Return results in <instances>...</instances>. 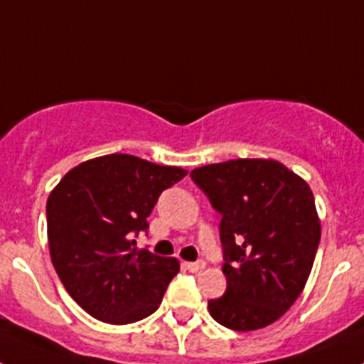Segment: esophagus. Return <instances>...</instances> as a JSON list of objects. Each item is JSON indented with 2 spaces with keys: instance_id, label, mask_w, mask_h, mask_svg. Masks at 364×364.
<instances>
[{
  "instance_id": "1",
  "label": "esophagus",
  "mask_w": 364,
  "mask_h": 364,
  "mask_svg": "<svg viewBox=\"0 0 364 364\" xmlns=\"http://www.w3.org/2000/svg\"><path fill=\"white\" fill-rule=\"evenodd\" d=\"M184 268L191 273H198L205 268L204 260H197V262H184Z\"/></svg>"
}]
</instances>
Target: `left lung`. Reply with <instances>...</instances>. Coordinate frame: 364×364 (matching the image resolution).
Wrapping results in <instances>:
<instances>
[{"label": "left lung", "instance_id": "obj_1", "mask_svg": "<svg viewBox=\"0 0 364 364\" xmlns=\"http://www.w3.org/2000/svg\"><path fill=\"white\" fill-rule=\"evenodd\" d=\"M189 176L222 217L228 288L208 302L211 317L237 332L275 323L301 295L319 247L310 186L275 160H230Z\"/></svg>", "mask_w": 364, "mask_h": 364}]
</instances>
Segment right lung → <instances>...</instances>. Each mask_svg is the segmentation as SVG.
Returning <instances> with one entry per match:
<instances>
[{
    "mask_svg": "<svg viewBox=\"0 0 364 364\" xmlns=\"http://www.w3.org/2000/svg\"><path fill=\"white\" fill-rule=\"evenodd\" d=\"M186 175L133 154H107L70 169L49 195L50 259L70 297L95 319L129 324L160 306L178 260L134 246L162 191Z\"/></svg>",
    "mask_w": 364,
    "mask_h": 364,
    "instance_id": "right-lung-1",
    "label": "right lung"
}]
</instances>
